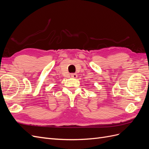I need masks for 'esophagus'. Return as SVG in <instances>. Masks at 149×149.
<instances>
[{
    "instance_id": "obj_1",
    "label": "esophagus",
    "mask_w": 149,
    "mask_h": 149,
    "mask_svg": "<svg viewBox=\"0 0 149 149\" xmlns=\"http://www.w3.org/2000/svg\"><path fill=\"white\" fill-rule=\"evenodd\" d=\"M77 76H78V75H77V74H76V73L71 74V77L73 78H77Z\"/></svg>"
}]
</instances>
